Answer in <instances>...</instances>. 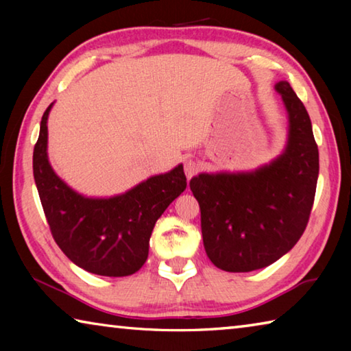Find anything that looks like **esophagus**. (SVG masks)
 Here are the masks:
<instances>
[{
  "instance_id": "34e87169",
  "label": "esophagus",
  "mask_w": 351,
  "mask_h": 351,
  "mask_svg": "<svg viewBox=\"0 0 351 351\" xmlns=\"http://www.w3.org/2000/svg\"><path fill=\"white\" fill-rule=\"evenodd\" d=\"M184 171H186L187 178H192L199 171V162L195 161V159H186V162H184Z\"/></svg>"
}]
</instances>
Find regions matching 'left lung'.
Instances as JSON below:
<instances>
[{"instance_id":"left-lung-1","label":"left lung","mask_w":351,"mask_h":351,"mask_svg":"<svg viewBox=\"0 0 351 351\" xmlns=\"http://www.w3.org/2000/svg\"><path fill=\"white\" fill-rule=\"evenodd\" d=\"M276 91L288 111L280 156L254 171L190 180L207 257L228 272L261 269L283 257L304 234L313 209L319 150L310 116L288 82H278Z\"/></svg>"}]
</instances>
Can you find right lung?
<instances>
[{
    "instance_id": "right-lung-1",
    "label": "right lung",
    "mask_w": 351,
    "mask_h": 351,
    "mask_svg": "<svg viewBox=\"0 0 351 351\" xmlns=\"http://www.w3.org/2000/svg\"><path fill=\"white\" fill-rule=\"evenodd\" d=\"M51 108L52 104L41 117L34 147V178L51 234L64 255L85 271L132 276L145 263L158 218L187 186L182 164L116 197H83L56 175L47 159Z\"/></svg>"
}]
</instances>
